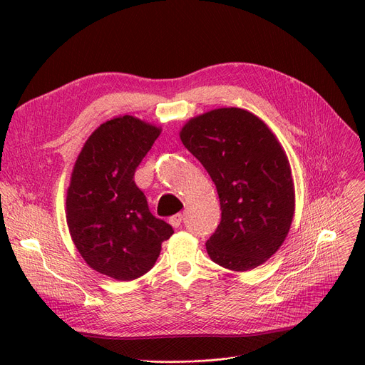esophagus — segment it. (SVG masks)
Returning <instances> with one entry per match:
<instances>
[{
	"label": "esophagus",
	"mask_w": 365,
	"mask_h": 365,
	"mask_svg": "<svg viewBox=\"0 0 365 365\" xmlns=\"http://www.w3.org/2000/svg\"><path fill=\"white\" fill-rule=\"evenodd\" d=\"M168 222H170V225H171L173 227H179V226L182 225V222H183V215H182V213H178V215H175V216H171V217L168 219Z\"/></svg>",
	"instance_id": "esophagus-1"
}]
</instances>
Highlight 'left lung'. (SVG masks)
<instances>
[{"label":"left lung","mask_w":365,"mask_h":365,"mask_svg":"<svg viewBox=\"0 0 365 365\" xmlns=\"http://www.w3.org/2000/svg\"><path fill=\"white\" fill-rule=\"evenodd\" d=\"M185 148L216 185L222 219L205 242L215 263L250 271L281 247L294 215L290 163L267 125L240 108H220L189 120Z\"/></svg>","instance_id":"8db88e82"}]
</instances>
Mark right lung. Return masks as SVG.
I'll return each instance as SVG.
<instances>
[{"instance_id": "add662e5", "label": "right lung", "mask_w": 365, "mask_h": 365, "mask_svg": "<svg viewBox=\"0 0 365 365\" xmlns=\"http://www.w3.org/2000/svg\"><path fill=\"white\" fill-rule=\"evenodd\" d=\"M161 128L124 115L96 128L73 165L66 195L72 241L90 267L118 281L155 264L173 227L149 212L134 173Z\"/></svg>"}]
</instances>
